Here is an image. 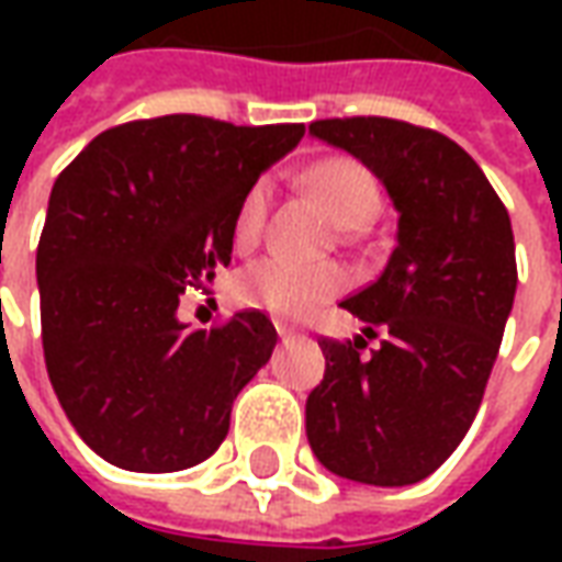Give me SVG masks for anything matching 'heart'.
Returning <instances> with one entry per match:
<instances>
[{"instance_id":"heart-1","label":"heart","mask_w":562,"mask_h":562,"mask_svg":"<svg viewBox=\"0 0 562 562\" xmlns=\"http://www.w3.org/2000/svg\"><path fill=\"white\" fill-rule=\"evenodd\" d=\"M337 277H342L340 270H334ZM265 301H268V310L277 318H297L313 310V297L310 294H301L297 289H285L280 282H273L268 292H265Z\"/></svg>"}]
</instances>
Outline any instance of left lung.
<instances>
[{
  "label": "left lung",
  "mask_w": 562,
  "mask_h": 562,
  "mask_svg": "<svg viewBox=\"0 0 562 562\" xmlns=\"http://www.w3.org/2000/svg\"><path fill=\"white\" fill-rule=\"evenodd\" d=\"M273 161L256 128L171 114L102 132L54 183L35 256L44 361L71 427L120 470L207 460L270 361L265 313L207 310L189 325L177 306L228 268L246 195Z\"/></svg>",
  "instance_id": "1"
}]
</instances>
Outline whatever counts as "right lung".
Returning a JSON list of instances; mask_svg holds the SVG:
<instances>
[{
  "label": "right lung",
  "instance_id": "1",
  "mask_svg": "<svg viewBox=\"0 0 562 562\" xmlns=\"http://www.w3.org/2000/svg\"><path fill=\"white\" fill-rule=\"evenodd\" d=\"M389 189V265L342 301L352 340H322L325 379L306 397V439L340 479L403 487L436 472L479 413L515 304V240L482 168L430 128L385 116L325 120Z\"/></svg>",
  "mask_w": 562,
  "mask_h": 562
}]
</instances>
